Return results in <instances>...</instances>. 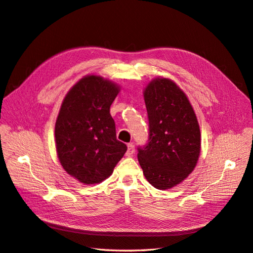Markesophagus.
<instances>
[{
    "mask_svg": "<svg viewBox=\"0 0 253 253\" xmlns=\"http://www.w3.org/2000/svg\"><path fill=\"white\" fill-rule=\"evenodd\" d=\"M135 152V145L133 143H128L127 144V151H126V155L131 156L132 154H134Z\"/></svg>",
    "mask_w": 253,
    "mask_h": 253,
    "instance_id": "esophagus-1",
    "label": "esophagus"
}]
</instances>
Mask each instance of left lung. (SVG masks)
I'll return each instance as SVG.
<instances>
[{
	"mask_svg": "<svg viewBox=\"0 0 253 253\" xmlns=\"http://www.w3.org/2000/svg\"><path fill=\"white\" fill-rule=\"evenodd\" d=\"M149 137L139 145L138 162L145 178L157 189L178 185L193 171L201 153V131L185 93L166 78L144 89Z\"/></svg>",
	"mask_w": 253,
	"mask_h": 253,
	"instance_id": "left-lung-1",
	"label": "left lung"
}]
</instances>
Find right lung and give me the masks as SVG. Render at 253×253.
Wrapping results in <instances>:
<instances>
[{
  "mask_svg": "<svg viewBox=\"0 0 253 253\" xmlns=\"http://www.w3.org/2000/svg\"><path fill=\"white\" fill-rule=\"evenodd\" d=\"M119 87L97 76L81 79L65 96L56 121L58 157L63 169L86 185L113 173L126 152L116 137L110 108Z\"/></svg>",
  "mask_w": 253,
  "mask_h": 253,
  "instance_id": "right-lung-1",
  "label": "right lung"
}]
</instances>
